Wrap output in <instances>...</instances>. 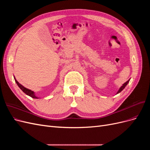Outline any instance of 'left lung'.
<instances>
[{
  "instance_id": "obj_1",
  "label": "left lung",
  "mask_w": 150,
  "mask_h": 150,
  "mask_svg": "<svg viewBox=\"0 0 150 150\" xmlns=\"http://www.w3.org/2000/svg\"><path fill=\"white\" fill-rule=\"evenodd\" d=\"M129 79L128 81H127L125 83H124L123 84H122V86L120 88V89H119V91H117V93H120V92L121 91L126 87V86L127 84H128V83H129Z\"/></svg>"
}]
</instances>
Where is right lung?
<instances>
[{"mask_svg":"<svg viewBox=\"0 0 150 150\" xmlns=\"http://www.w3.org/2000/svg\"><path fill=\"white\" fill-rule=\"evenodd\" d=\"M15 81H16V83H17V84L18 85V86H19V87L21 88V89L22 91H23L24 93H25L27 95H28V96H30L31 98H38V97H36L35 96V94H34V93L33 92V91H32L31 90H30V89H27V88H25V87H24L22 85H21L19 82H18V81L15 79Z\"/></svg>","mask_w":150,"mask_h":150,"instance_id":"right-lung-1","label":"right lung"}]
</instances>
